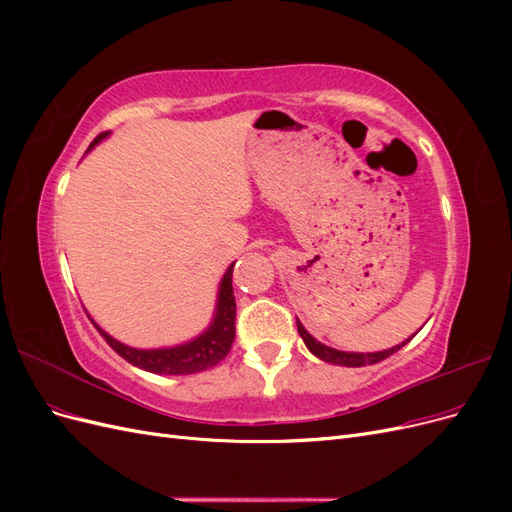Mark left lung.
Listing matches in <instances>:
<instances>
[{
	"instance_id": "left-lung-1",
	"label": "left lung",
	"mask_w": 512,
	"mask_h": 512,
	"mask_svg": "<svg viewBox=\"0 0 512 512\" xmlns=\"http://www.w3.org/2000/svg\"><path fill=\"white\" fill-rule=\"evenodd\" d=\"M297 329H299V335L305 342L307 350L312 352L314 356H318L320 361L324 363H333V365H342V367H365V365H374V363H380L384 359H389L391 354H395L399 348H404L410 339L418 333H414L410 339H406V342H401L393 348H386V350H378V352H344V350H337V348H331V346H324L322 342H318L316 337H312L307 333V329L301 324V320H297Z\"/></svg>"
}]
</instances>
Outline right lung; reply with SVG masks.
<instances>
[{"instance_id": "right-lung-1", "label": "right lung", "mask_w": 512, "mask_h": 512, "mask_svg": "<svg viewBox=\"0 0 512 512\" xmlns=\"http://www.w3.org/2000/svg\"><path fill=\"white\" fill-rule=\"evenodd\" d=\"M108 136H111V132L98 134L96 141L89 145L87 151L94 149ZM232 267H235V262L226 269L220 282L218 299H215V312L209 327L194 339H190V342H183L177 346H164V348H132L108 335L100 324L94 322V318H91V322H94V327L106 339V344L138 369H145V371H151V374H160V376L162 374L188 376V374H198V371L211 369L230 352L232 339H235L237 303H235V292H232Z\"/></svg>"}]
</instances>
